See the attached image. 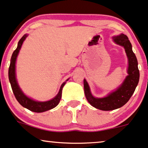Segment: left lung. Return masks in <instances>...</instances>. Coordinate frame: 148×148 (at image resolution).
<instances>
[{"instance_id":"8db88e82","label":"left lung","mask_w":148,"mask_h":148,"mask_svg":"<svg viewBox=\"0 0 148 148\" xmlns=\"http://www.w3.org/2000/svg\"><path fill=\"white\" fill-rule=\"evenodd\" d=\"M116 44L124 47L128 58V75L116 89L108 93L106 97L98 98L92 95L88 82L84 79V95L90 105L97 109L110 111L121 108L128 102L133 95L139 80L138 62L132 50L131 43L127 35L121 34L112 37Z\"/></svg>"}]
</instances>
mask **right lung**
I'll return each instance as SVG.
<instances>
[{"label": "right lung", "instance_id": "1", "mask_svg": "<svg viewBox=\"0 0 148 148\" xmlns=\"http://www.w3.org/2000/svg\"><path fill=\"white\" fill-rule=\"evenodd\" d=\"M28 36L27 34H24L22 36L17 44V49L13 53L12 56L11 58V63L9 68V82L11 83V88H12L13 92L14 93V95L17 101L23 106V108H27V110H30L34 112H46L47 110H51L55 107H56L60 103L61 98H62V88L66 83V82H64L62 85H61L60 89L59 90L58 95L53 98L52 99L47 101H38L31 99L27 97V95L23 93V92L19 87L17 80L16 78V74H15V64H16V60L17 56H18L19 51H20L21 47L22 46L23 41L25 40L27 36ZM68 79H67L66 81H68Z\"/></svg>", "mask_w": 148, "mask_h": 148}]
</instances>
